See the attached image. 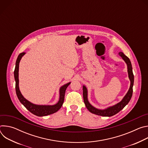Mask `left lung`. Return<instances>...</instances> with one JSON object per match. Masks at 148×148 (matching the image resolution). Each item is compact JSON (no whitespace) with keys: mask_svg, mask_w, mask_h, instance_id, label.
Listing matches in <instances>:
<instances>
[{"mask_svg":"<svg viewBox=\"0 0 148 148\" xmlns=\"http://www.w3.org/2000/svg\"><path fill=\"white\" fill-rule=\"evenodd\" d=\"M119 56L123 58V60L125 61L128 66V76L129 78L131 81V86L130 88L127 92L123 97L122 100L118 103L117 104L114 105L112 107H109L107 109H105L103 110H101L95 108L89 103L88 99H87V90L85 86H83V98L84 101L85 103L86 107L88 109V110L94 114L102 116H112L117 113H118L121 110H122L126 105L128 103L130 99H131L132 92H133V86H134V76L132 72V67L131 61L130 58L126 56L122 52L119 53Z\"/></svg>","mask_w":148,"mask_h":148,"instance_id":"8db88e82","label":"left lung"}]
</instances>
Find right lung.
Masks as SVG:
<instances>
[{
    "mask_svg": "<svg viewBox=\"0 0 148 148\" xmlns=\"http://www.w3.org/2000/svg\"><path fill=\"white\" fill-rule=\"evenodd\" d=\"M25 53L23 52L20 53L16 60V66L15 69L14 71V76L16 81V92L18 99L20 101L24 106L31 113L33 114L34 115L38 116H43L49 115L52 114H54L58 111L61 107H62V103L64 102V95L66 90L67 87L70 85L71 82H69L63 86H62L60 89V99L56 105H35L27 99H26L21 94L19 88H18V65L19 62L22 58V57L25 55Z\"/></svg>",
    "mask_w": 148,
    "mask_h": 148,
    "instance_id": "right-lung-1",
    "label": "right lung"
}]
</instances>
